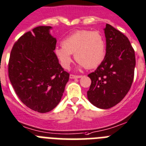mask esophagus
I'll list each match as a JSON object with an SVG mask.
<instances>
[{
	"label": "esophagus",
	"mask_w": 146,
	"mask_h": 146,
	"mask_svg": "<svg viewBox=\"0 0 146 146\" xmlns=\"http://www.w3.org/2000/svg\"><path fill=\"white\" fill-rule=\"evenodd\" d=\"M81 77H82V76H76V75L73 74L70 75V78H71V79H73V78H79Z\"/></svg>",
	"instance_id": "esophagus-1"
}]
</instances>
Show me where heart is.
Returning <instances> with one entry per match:
<instances>
[{"label": "heart", "instance_id": "1", "mask_svg": "<svg viewBox=\"0 0 146 146\" xmlns=\"http://www.w3.org/2000/svg\"><path fill=\"white\" fill-rule=\"evenodd\" d=\"M62 45L55 49V54L65 69L71 64V54L81 67L87 69L97 68L106 55V42L99 31L79 30L64 38Z\"/></svg>", "mask_w": 146, "mask_h": 146}]
</instances>
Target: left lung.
Wrapping results in <instances>:
<instances>
[{"instance_id":"8db88e82","label":"left lung","mask_w":146,"mask_h":146,"mask_svg":"<svg viewBox=\"0 0 146 146\" xmlns=\"http://www.w3.org/2000/svg\"><path fill=\"white\" fill-rule=\"evenodd\" d=\"M106 55L104 61L88 76L91 84L87 98L100 109H110L120 102L131 88L134 79L135 54L129 39L106 24Z\"/></svg>"}]
</instances>
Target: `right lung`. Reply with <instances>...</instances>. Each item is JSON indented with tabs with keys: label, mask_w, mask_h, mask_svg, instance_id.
<instances>
[{
	"label": "right lung",
	"mask_w": 146,
	"mask_h": 146,
	"mask_svg": "<svg viewBox=\"0 0 146 146\" xmlns=\"http://www.w3.org/2000/svg\"><path fill=\"white\" fill-rule=\"evenodd\" d=\"M51 26H38L14 44L9 61V77L20 100L40 113L60 102L70 74L56 56V40Z\"/></svg>",
	"instance_id": "right-lung-1"
}]
</instances>
